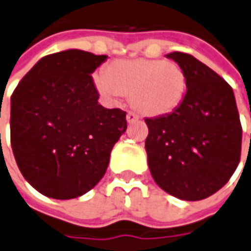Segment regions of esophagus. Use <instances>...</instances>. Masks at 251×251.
<instances>
[{"label":"esophagus","mask_w":251,"mask_h":251,"mask_svg":"<svg viewBox=\"0 0 251 251\" xmlns=\"http://www.w3.org/2000/svg\"><path fill=\"white\" fill-rule=\"evenodd\" d=\"M138 119H139V117H138V115H135V113H132V112H128V113H127V123H128V124L138 122Z\"/></svg>","instance_id":"obj_1"}]
</instances>
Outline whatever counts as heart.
Wrapping results in <instances>:
<instances>
[{
  "instance_id": "heart-1",
  "label": "heart",
  "mask_w": 251,
  "mask_h": 251,
  "mask_svg": "<svg viewBox=\"0 0 251 251\" xmlns=\"http://www.w3.org/2000/svg\"><path fill=\"white\" fill-rule=\"evenodd\" d=\"M103 72L93 76L97 91L103 100L113 102L129 94L131 106L150 117L174 112L187 91V74L174 61L116 60L108 64Z\"/></svg>"
}]
</instances>
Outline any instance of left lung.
<instances>
[{
    "label": "left lung",
    "instance_id": "obj_1",
    "mask_svg": "<svg viewBox=\"0 0 251 251\" xmlns=\"http://www.w3.org/2000/svg\"><path fill=\"white\" fill-rule=\"evenodd\" d=\"M187 74L180 106L145 119L148 164L154 181L183 201L205 200L232 176L241 160L242 126L234 91L191 54H167Z\"/></svg>",
    "mask_w": 251,
    "mask_h": 251
}]
</instances>
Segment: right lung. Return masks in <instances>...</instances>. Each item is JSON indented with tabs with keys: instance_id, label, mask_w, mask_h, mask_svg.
Listing matches in <instances>:
<instances>
[{
	"instance_id": "add662e5",
	"label": "right lung",
	"mask_w": 251,
	"mask_h": 251,
	"mask_svg": "<svg viewBox=\"0 0 251 251\" xmlns=\"http://www.w3.org/2000/svg\"><path fill=\"white\" fill-rule=\"evenodd\" d=\"M106 60L70 49L42 57L10 97V143L24 179L54 200L86 194L102 179L127 129L126 112L98 103L91 74Z\"/></svg>"
}]
</instances>
